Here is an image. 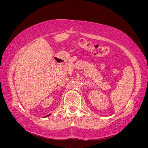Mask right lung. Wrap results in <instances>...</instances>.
<instances>
[{
    "instance_id": "obj_1",
    "label": "right lung",
    "mask_w": 148,
    "mask_h": 148,
    "mask_svg": "<svg viewBox=\"0 0 148 148\" xmlns=\"http://www.w3.org/2000/svg\"><path fill=\"white\" fill-rule=\"evenodd\" d=\"M49 115H50V114H49V115H47L46 116V117H48V116H49Z\"/></svg>"
}]
</instances>
